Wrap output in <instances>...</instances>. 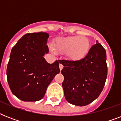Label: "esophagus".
I'll list each match as a JSON object with an SVG mask.
<instances>
[{
    "label": "esophagus",
    "instance_id": "34e87169",
    "mask_svg": "<svg viewBox=\"0 0 121 121\" xmlns=\"http://www.w3.org/2000/svg\"><path fill=\"white\" fill-rule=\"evenodd\" d=\"M59 68H60V70H61L63 69V65L62 64L60 63V65H59Z\"/></svg>",
    "mask_w": 121,
    "mask_h": 121
}]
</instances>
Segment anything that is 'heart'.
I'll list each match as a JSON object with an SVG mask.
<instances>
[{
	"label": "heart",
	"instance_id": "1",
	"mask_svg": "<svg viewBox=\"0 0 121 121\" xmlns=\"http://www.w3.org/2000/svg\"><path fill=\"white\" fill-rule=\"evenodd\" d=\"M53 48L59 52L66 51V56L71 60L77 61L86 56L90 49V41L85 36H74L56 39Z\"/></svg>",
	"mask_w": 121,
	"mask_h": 121
}]
</instances>
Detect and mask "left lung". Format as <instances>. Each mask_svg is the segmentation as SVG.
Returning a JSON list of instances; mask_svg holds the SVG:
<instances>
[{
  "instance_id": "left-lung-1",
  "label": "left lung",
  "mask_w": 121,
  "mask_h": 121,
  "mask_svg": "<svg viewBox=\"0 0 121 121\" xmlns=\"http://www.w3.org/2000/svg\"><path fill=\"white\" fill-rule=\"evenodd\" d=\"M60 62L64 66L61 72L65 97L69 103L85 106L99 96L107 78V66L106 51L98 41L82 60Z\"/></svg>"
}]
</instances>
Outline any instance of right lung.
<instances>
[{"label":"right lung","mask_w":121,"mask_h":121,"mask_svg":"<svg viewBox=\"0 0 121 121\" xmlns=\"http://www.w3.org/2000/svg\"><path fill=\"white\" fill-rule=\"evenodd\" d=\"M46 33H27L12 48L7 67V78L11 92L26 102L38 101L60 70V60L49 64L43 56L48 53Z\"/></svg>","instance_id":"add662e5"}]
</instances>
